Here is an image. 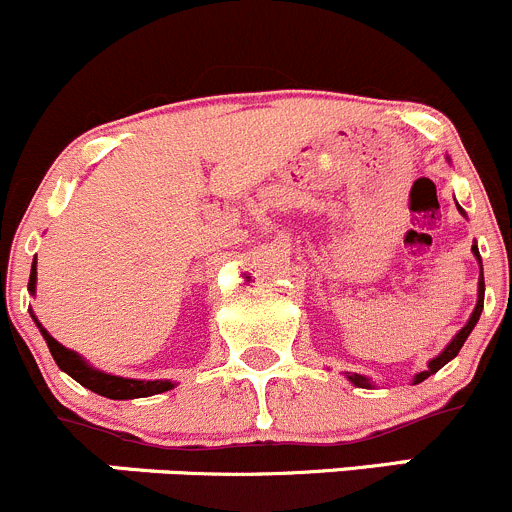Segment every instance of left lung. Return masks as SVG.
<instances>
[{"label":"left lung","instance_id":"8db88e82","mask_svg":"<svg viewBox=\"0 0 512 512\" xmlns=\"http://www.w3.org/2000/svg\"><path fill=\"white\" fill-rule=\"evenodd\" d=\"M473 252H475V257H478V262H480V252H478V247H475V245H473ZM480 270H483V265H480ZM483 300H485V280H483V277H480V282H478V305H475V310H473V315H470L468 325H465L463 330H460L458 335L453 337V342H450V345L445 347V350L440 352V355L435 357V360H430L428 370H423V372H418V375H415V380H413L415 385H418V382H423L425 377L433 375V372H438L440 367L448 365V362L453 360L455 355H458L460 347L465 345V340H468V335H470V332H473L475 322L480 320V312H483ZM347 377H350V380L355 382L357 388H370V382H367V377H362V375H347Z\"/></svg>","mask_w":512,"mask_h":512}]
</instances>
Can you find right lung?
<instances>
[{"mask_svg":"<svg viewBox=\"0 0 512 512\" xmlns=\"http://www.w3.org/2000/svg\"><path fill=\"white\" fill-rule=\"evenodd\" d=\"M34 285H37V260L32 265V275H29V292H34ZM44 340H47L49 352H52L54 362H57L59 370L67 372L69 377L82 385V388L92 390V393L104 395L109 400H132V398H150V395H160L172 390V382L167 380H127V377L117 375H104V372L92 370L87 362L79 355H74L72 350L59 345L47 330H42Z\"/></svg>","mask_w":512,"mask_h":512,"instance_id":"obj_1","label":"right lung"}]
</instances>
